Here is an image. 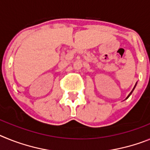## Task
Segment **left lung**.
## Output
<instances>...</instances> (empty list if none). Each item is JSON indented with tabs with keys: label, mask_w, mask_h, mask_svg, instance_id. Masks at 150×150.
I'll use <instances>...</instances> for the list:
<instances>
[{
	"label": "left lung",
	"mask_w": 150,
	"mask_h": 150,
	"mask_svg": "<svg viewBox=\"0 0 150 150\" xmlns=\"http://www.w3.org/2000/svg\"><path fill=\"white\" fill-rule=\"evenodd\" d=\"M136 84H137V83H136ZM135 87H136V84H135V86H134V88H133V90H132V91H131V93H129V94H128V96H127V98H126V99H127V98H128V97H130V96H131V93H132L133 91H134V90Z\"/></svg>",
	"instance_id": "left-lung-1"
}]
</instances>
